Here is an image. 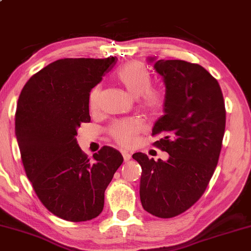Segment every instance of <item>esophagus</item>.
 <instances>
[{"instance_id": "esophagus-1", "label": "esophagus", "mask_w": 251, "mask_h": 251, "mask_svg": "<svg viewBox=\"0 0 251 251\" xmlns=\"http://www.w3.org/2000/svg\"><path fill=\"white\" fill-rule=\"evenodd\" d=\"M122 157H123V160H125V162H128L131 159V153H129L128 151H122Z\"/></svg>"}]
</instances>
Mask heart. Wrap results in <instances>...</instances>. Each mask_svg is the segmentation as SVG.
<instances>
[{"label":"heart","instance_id":"heart-1","mask_svg":"<svg viewBox=\"0 0 251 251\" xmlns=\"http://www.w3.org/2000/svg\"><path fill=\"white\" fill-rule=\"evenodd\" d=\"M114 79L131 97L138 99V105L143 112L155 114L161 110L164 102V92L162 89L151 85L152 76L145 64L138 61L123 64L114 73ZM100 90V85H96L90 92L89 105L92 110L98 108ZM141 130V122L135 119H123L113 122L110 126L112 138L122 146L132 145Z\"/></svg>","mask_w":251,"mask_h":251}]
</instances>
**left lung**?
I'll return each mask as SVG.
<instances>
[{"label":"left lung","instance_id":"1","mask_svg":"<svg viewBox=\"0 0 251 251\" xmlns=\"http://www.w3.org/2000/svg\"><path fill=\"white\" fill-rule=\"evenodd\" d=\"M155 72L166 85L163 112L152 134L169 153L167 161L132 155L142 168L140 200L146 211L172 218L190 208L206 190L218 163L226 126L220 85L206 69L182 60H157Z\"/></svg>","mask_w":251,"mask_h":251}]
</instances>
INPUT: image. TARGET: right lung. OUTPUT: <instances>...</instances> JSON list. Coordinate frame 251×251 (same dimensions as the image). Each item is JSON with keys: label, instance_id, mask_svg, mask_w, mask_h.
Wrapping results in <instances>:
<instances>
[{"label": "right lung", "instance_id": "right-lung-1", "mask_svg": "<svg viewBox=\"0 0 251 251\" xmlns=\"http://www.w3.org/2000/svg\"><path fill=\"white\" fill-rule=\"evenodd\" d=\"M116 64L106 59H61L30 77L19 97L15 135L26 176L53 215L73 223L103 210L104 191L123 162L114 148L88 159L75 135L90 122L89 97Z\"/></svg>", "mask_w": 251, "mask_h": 251}]
</instances>
